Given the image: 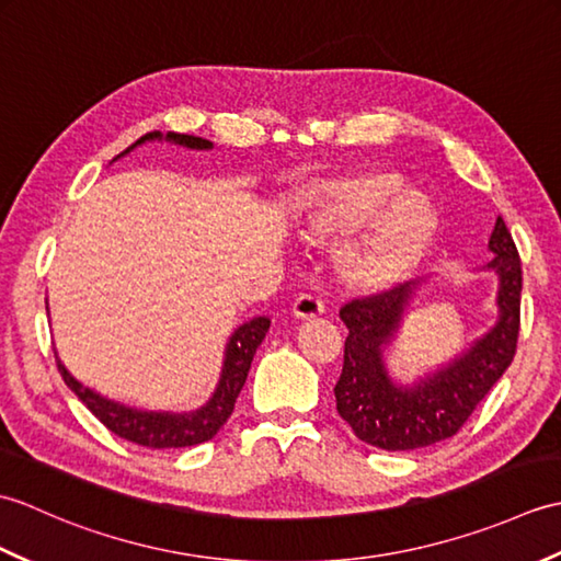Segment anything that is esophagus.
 Masks as SVG:
<instances>
[{"mask_svg": "<svg viewBox=\"0 0 561 561\" xmlns=\"http://www.w3.org/2000/svg\"><path fill=\"white\" fill-rule=\"evenodd\" d=\"M291 313H294V318H299V320H316V318L325 313V304L316 299V296L306 294V296H299V299L294 301Z\"/></svg>", "mask_w": 561, "mask_h": 561, "instance_id": "34e87169", "label": "esophagus"}]
</instances>
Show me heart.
I'll return each mask as SVG.
<instances>
[{
	"label": "heart",
	"mask_w": 561,
	"mask_h": 561,
	"mask_svg": "<svg viewBox=\"0 0 561 561\" xmlns=\"http://www.w3.org/2000/svg\"><path fill=\"white\" fill-rule=\"evenodd\" d=\"M386 169H359L308 183L296 209L308 238L344 233L340 277L359 291H388L420 267L438 233V214L416 190H398Z\"/></svg>",
	"instance_id": "obj_1"
}]
</instances>
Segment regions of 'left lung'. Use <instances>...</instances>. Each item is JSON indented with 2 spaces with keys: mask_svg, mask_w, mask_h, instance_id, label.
<instances>
[{
  "mask_svg": "<svg viewBox=\"0 0 561 561\" xmlns=\"http://www.w3.org/2000/svg\"><path fill=\"white\" fill-rule=\"evenodd\" d=\"M496 274L494 325L450 362L400 383L390 374L386 352L398 340L422 282H408L386 294L356 299L340 311L350 335L335 386L337 412L356 438L383 450H414L446 440L468 422L514 362L520 323V260L504 219L490 236Z\"/></svg>",
  "mask_w": 561,
  "mask_h": 561,
  "instance_id": "obj_1",
  "label": "left lung"
}]
</instances>
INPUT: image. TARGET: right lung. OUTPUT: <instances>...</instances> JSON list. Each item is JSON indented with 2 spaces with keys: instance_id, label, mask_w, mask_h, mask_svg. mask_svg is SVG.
Listing matches in <instances>:
<instances>
[{
  "instance_id": "right-lung-1",
  "label": "right lung",
  "mask_w": 561,
  "mask_h": 561,
  "mask_svg": "<svg viewBox=\"0 0 561 561\" xmlns=\"http://www.w3.org/2000/svg\"><path fill=\"white\" fill-rule=\"evenodd\" d=\"M147 141H171V145H181L197 151L214 149L211 141L202 137L178 135V133H165V135L149 133L145 137H139L135 145L127 147L123 153H117L113 161L127 157L129 151L147 145ZM267 330H270V318L257 316L253 320H248V323L238 325L231 332V337L224 347L219 383L214 388L211 398L193 412H157V410L129 408V404L115 402L111 398L101 396V392H96L93 388L79 383V380L67 371V366L59 362V356H57V368L59 374H62L67 388L99 416L101 424L108 426L111 432L121 438L133 440V444L147 446V448L197 446L217 436L219 428L231 416L238 392H241L245 386L250 364H253V356L260 347V342L265 340Z\"/></svg>"
}]
</instances>
